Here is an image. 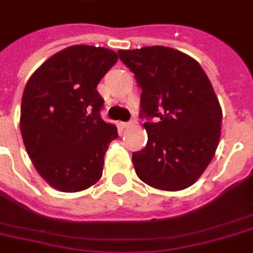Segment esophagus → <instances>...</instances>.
I'll list each match as a JSON object with an SVG mask.
<instances>
[{"mask_svg": "<svg viewBox=\"0 0 253 253\" xmlns=\"http://www.w3.org/2000/svg\"><path fill=\"white\" fill-rule=\"evenodd\" d=\"M131 125H132V122H123V123H121V126H122L123 128H128V127H130Z\"/></svg>", "mask_w": 253, "mask_h": 253, "instance_id": "esophagus-1", "label": "esophagus"}]
</instances>
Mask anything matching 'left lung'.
Listing matches in <instances>:
<instances>
[{"label":"left lung","mask_w":253,"mask_h":253,"mask_svg":"<svg viewBox=\"0 0 253 253\" xmlns=\"http://www.w3.org/2000/svg\"><path fill=\"white\" fill-rule=\"evenodd\" d=\"M118 55L142 89L139 115L148 140L132 154L135 172L156 189L189 188L212 160L220 136L222 109L208 75L194 59L164 45Z\"/></svg>","instance_id":"obj_1"}]
</instances>
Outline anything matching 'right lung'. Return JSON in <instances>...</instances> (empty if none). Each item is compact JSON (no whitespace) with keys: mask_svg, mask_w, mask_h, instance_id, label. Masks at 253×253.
<instances>
[{"mask_svg":"<svg viewBox=\"0 0 253 253\" xmlns=\"http://www.w3.org/2000/svg\"><path fill=\"white\" fill-rule=\"evenodd\" d=\"M117 61L111 49L71 45L44 61L26 84V151L39 174L60 192L84 190L102 176L105 154L118 132L101 118L103 98L95 87Z\"/></svg>","mask_w":253,"mask_h":253,"instance_id":"obj_1","label":"right lung"}]
</instances>
